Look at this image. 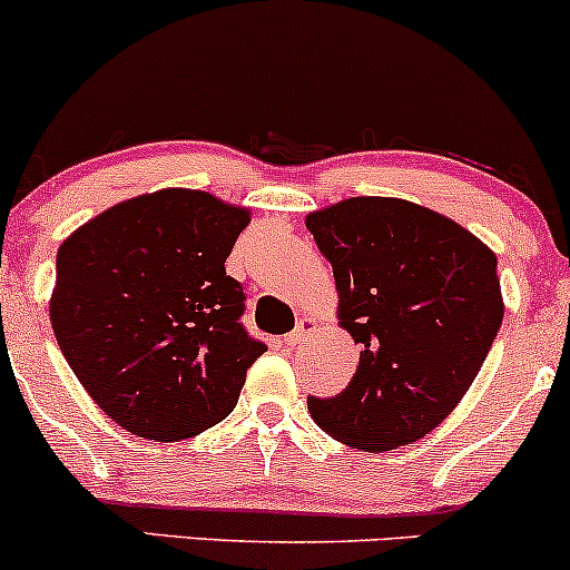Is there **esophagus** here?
Returning <instances> with one entry per match:
<instances>
[{
	"label": "esophagus",
	"instance_id": "1",
	"mask_svg": "<svg viewBox=\"0 0 570 570\" xmlns=\"http://www.w3.org/2000/svg\"><path fill=\"white\" fill-rule=\"evenodd\" d=\"M316 326H318L316 318L303 316V318H299V322H297V330L289 332V335L284 337V343L289 345V348H297V345L305 343L307 335H313V332H316Z\"/></svg>",
	"mask_w": 570,
	"mask_h": 570
}]
</instances>
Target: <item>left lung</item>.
Listing matches in <instances>:
<instances>
[{
  "label": "left lung",
  "mask_w": 570,
  "mask_h": 570,
  "mask_svg": "<svg viewBox=\"0 0 570 570\" xmlns=\"http://www.w3.org/2000/svg\"><path fill=\"white\" fill-rule=\"evenodd\" d=\"M337 284V318L362 343L353 381L307 399L348 448L383 453L436 429L485 362L503 318L495 254L453 219L399 198L307 214Z\"/></svg>",
  "instance_id": "8db88e82"
}]
</instances>
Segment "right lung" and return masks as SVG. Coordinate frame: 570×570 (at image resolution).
Returning a JSON list of instances; mask_svg holds the SVG:
<instances>
[{"label": "right lung", "mask_w": 570, "mask_h": 570, "mask_svg": "<svg viewBox=\"0 0 570 570\" xmlns=\"http://www.w3.org/2000/svg\"><path fill=\"white\" fill-rule=\"evenodd\" d=\"M252 212L168 187L107 208L63 240L50 322L90 399L130 434L179 442L225 421L265 353L225 273Z\"/></svg>", "instance_id": "1"}]
</instances>
